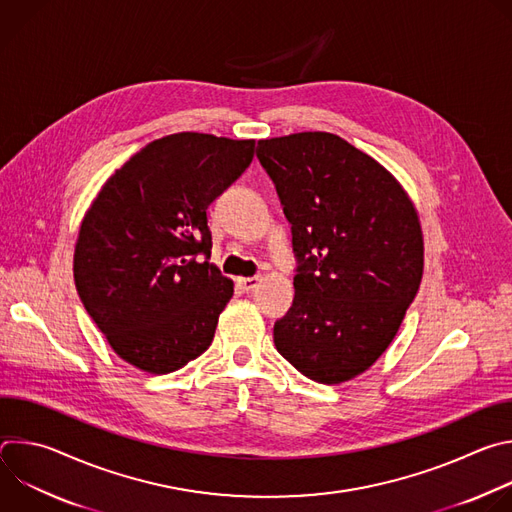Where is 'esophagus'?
<instances>
[{"label":"esophagus","instance_id":"esophagus-1","mask_svg":"<svg viewBox=\"0 0 512 512\" xmlns=\"http://www.w3.org/2000/svg\"><path fill=\"white\" fill-rule=\"evenodd\" d=\"M259 281H261L259 275H253V277H239V279H237V285H239L243 291H253Z\"/></svg>","mask_w":512,"mask_h":512}]
</instances>
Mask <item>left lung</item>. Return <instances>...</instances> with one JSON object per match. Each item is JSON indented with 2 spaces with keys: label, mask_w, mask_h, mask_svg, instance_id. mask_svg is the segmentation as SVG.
<instances>
[{
  "label": "left lung",
  "mask_w": 512,
  "mask_h": 512,
  "mask_svg": "<svg viewBox=\"0 0 512 512\" xmlns=\"http://www.w3.org/2000/svg\"><path fill=\"white\" fill-rule=\"evenodd\" d=\"M296 253L294 304L273 326L277 352L304 377L338 385L395 338L423 273L417 212L371 156L326 131L261 139Z\"/></svg>",
  "instance_id": "8db88e82"
}]
</instances>
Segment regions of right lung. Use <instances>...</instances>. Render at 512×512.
Masks as SVG:
<instances>
[{"label":"right lung","mask_w":512,"mask_h":512,"mask_svg":"<svg viewBox=\"0 0 512 512\" xmlns=\"http://www.w3.org/2000/svg\"><path fill=\"white\" fill-rule=\"evenodd\" d=\"M253 152V139L166 135L131 156L87 210L75 249L79 298L133 367L166 375L210 346L233 281L208 263L206 208Z\"/></svg>","instance_id":"obj_1"}]
</instances>
